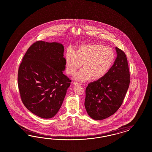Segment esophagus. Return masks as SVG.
Here are the masks:
<instances>
[{"instance_id": "obj_1", "label": "esophagus", "mask_w": 152, "mask_h": 152, "mask_svg": "<svg viewBox=\"0 0 152 152\" xmlns=\"http://www.w3.org/2000/svg\"><path fill=\"white\" fill-rule=\"evenodd\" d=\"M73 84H74V85H81V83H77V82H74L73 83Z\"/></svg>"}]
</instances>
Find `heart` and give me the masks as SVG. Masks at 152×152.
Returning a JSON list of instances; mask_svg holds the SVG:
<instances>
[{
	"label": "heart",
	"mask_w": 152,
	"mask_h": 152,
	"mask_svg": "<svg viewBox=\"0 0 152 152\" xmlns=\"http://www.w3.org/2000/svg\"><path fill=\"white\" fill-rule=\"evenodd\" d=\"M115 60V52L101 44H86L78 46L74 51L68 50L65 56L66 72L73 75L83 64V68L74 76L80 81L103 77L109 71Z\"/></svg>",
	"instance_id": "b5f03b06"
}]
</instances>
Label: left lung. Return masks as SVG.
I'll use <instances>...</instances> for the list:
<instances>
[{
	"mask_svg": "<svg viewBox=\"0 0 152 152\" xmlns=\"http://www.w3.org/2000/svg\"><path fill=\"white\" fill-rule=\"evenodd\" d=\"M117 57L103 77L89 83L86 88L85 107L92 119H105L121 105L130 83V74L124 52L115 47Z\"/></svg>",
	"mask_w": 152,
	"mask_h": 152,
	"instance_id": "1",
	"label": "left lung"
}]
</instances>
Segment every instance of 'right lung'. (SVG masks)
Here are the masks:
<instances>
[{
	"instance_id": "1",
	"label": "right lung",
	"mask_w": 152,
	"mask_h": 152,
	"mask_svg": "<svg viewBox=\"0 0 152 152\" xmlns=\"http://www.w3.org/2000/svg\"><path fill=\"white\" fill-rule=\"evenodd\" d=\"M64 52L60 43L37 41L28 49L19 67L18 85L23 104L43 119L56 115L71 82L63 74Z\"/></svg>"
}]
</instances>
